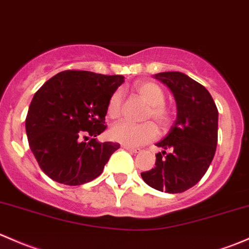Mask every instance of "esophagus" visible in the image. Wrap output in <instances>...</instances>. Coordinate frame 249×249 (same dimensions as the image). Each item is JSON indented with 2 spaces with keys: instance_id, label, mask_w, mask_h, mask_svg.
<instances>
[{
  "instance_id": "esophagus-1",
  "label": "esophagus",
  "mask_w": 249,
  "mask_h": 249,
  "mask_svg": "<svg viewBox=\"0 0 249 249\" xmlns=\"http://www.w3.org/2000/svg\"><path fill=\"white\" fill-rule=\"evenodd\" d=\"M123 148L126 149L127 151H130V153H133V154H138V153H141V151H142V149H140V148H133V146L124 145V146H123Z\"/></svg>"
}]
</instances>
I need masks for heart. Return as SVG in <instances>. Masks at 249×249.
I'll use <instances>...</instances> for the list:
<instances>
[{"label":"heart","instance_id":"1","mask_svg":"<svg viewBox=\"0 0 249 249\" xmlns=\"http://www.w3.org/2000/svg\"><path fill=\"white\" fill-rule=\"evenodd\" d=\"M136 91L141 98L149 104L144 119H154V122L162 129H166L172 120L171 111L164 105L166 95L161 87L151 81H143L136 83ZM123 94L116 90L108 99L106 106V114L111 119H118L122 114ZM109 137L114 142L127 146H140L151 142L158 137V127L154 123L145 122L143 124H130L122 122L112 126L109 130Z\"/></svg>","mask_w":249,"mask_h":249}]
</instances>
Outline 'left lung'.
Returning <instances> with one entry per match:
<instances>
[{
	"instance_id": "1",
	"label": "left lung",
	"mask_w": 249,
	"mask_h": 249,
	"mask_svg": "<svg viewBox=\"0 0 249 249\" xmlns=\"http://www.w3.org/2000/svg\"><path fill=\"white\" fill-rule=\"evenodd\" d=\"M156 80L171 89L177 103V120L168 135L156 143L150 171L141 173L149 186L167 193H181L204 177L217 146L218 111L213 96L197 81L179 71L159 72Z\"/></svg>"
}]
</instances>
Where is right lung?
<instances>
[{"instance_id":"1","label":"right lung","mask_w":249,"mask_h":249,"mask_svg":"<svg viewBox=\"0 0 249 249\" xmlns=\"http://www.w3.org/2000/svg\"><path fill=\"white\" fill-rule=\"evenodd\" d=\"M122 75L65 70L33 96L26 117L28 144L41 171L59 184L89 182L104 171L118 143L96 141L105 131L108 99ZM91 137L89 142H85Z\"/></svg>"}]
</instances>
